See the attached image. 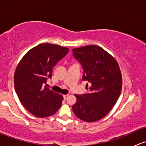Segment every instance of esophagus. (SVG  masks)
Here are the masks:
<instances>
[{"mask_svg":"<svg viewBox=\"0 0 146 146\" xmlns=\"http://www.w3.org/2000/svg\"><path fill=\"white\" fill-rule=\"evenodd\" d=\"M68 96H69V95H64V99L66 100L68 98Z\"/></svg>","mask_w":146,"mask_h":146,"instance_id":"obj_1","label":"esophagus"}]
</instances>
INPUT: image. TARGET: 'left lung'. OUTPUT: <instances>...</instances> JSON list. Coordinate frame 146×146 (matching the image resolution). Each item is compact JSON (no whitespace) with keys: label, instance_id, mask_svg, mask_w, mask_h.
Masks as SVG:
<instances>
[{"label":"left lung","instance_id":"left-lung-1","mask_svg":"<svg viewBox=\"0 0 146 146\" xmlns=\"http://www.w3.org/2000/svg\"><path fill=\"white\" fill-rule=\"evenodd\" d=\"M73 56L82 64V80H88V91L75 95L77 101L72 109L84 121H97L112 109L121 92L122 76L118 62L100 46L88 45L73 48Z\"/></svg>","mask_w":146,"mask_h":146}]
</instances>
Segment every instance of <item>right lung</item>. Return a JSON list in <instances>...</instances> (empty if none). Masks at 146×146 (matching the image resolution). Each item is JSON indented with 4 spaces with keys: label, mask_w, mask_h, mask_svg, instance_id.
<instances>
[{
    "label": "right lung",
    "mask_w": 146,
    "mask_h": 146,
    "mask_svg": "<svg viewBox=\"0 0 146 146\" xmlns=\"http://www.w3.org/2000/svg\"><path fill=\"white\" fill-rule=\"evenodd\" d=\"M68 51L59 45L40 44L28 51L17 64L15 89L22 104L35 117H49L61 107L62 95L44 85L47 78H51L53 67Z\"/></svg>",
    "instance_id": "obj_1"
}]
</instances>
